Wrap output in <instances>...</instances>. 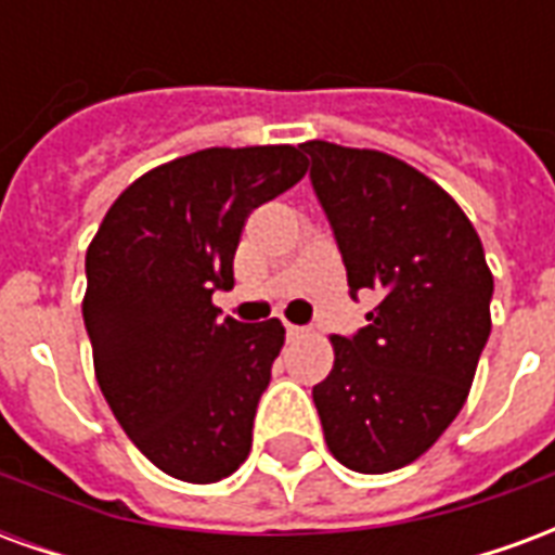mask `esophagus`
<instances>
[{
  "instance_id": "esophagus-1",
  "label": "esophagus",
  "mask_w": 555,
  "mask_h": 555,
  "mask_svg": "<svg viewBox=\"0 0 555 555\" xmlns=\"http://www.w3.org/2000/svg\"><path fill=\"white\" fill-rule=\"evenodd\" d=\"M302 333H306V330H302V326H297V324H285V336H288V338H300Z\"/></svg>"
}]
</instances>
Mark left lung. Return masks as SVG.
I'll use <instances>...</instances> for the list:
<instances>
[{
  "label": "left lung",
  "instance_id": "left-lung-1",
  "mask_svg": "<svg viewBox=\"0 0 555 555\" xmlns=\"http://www.w3.org/2000/svg\"><path fill=\"white\" fill-rule=\"evenodd\" d=\"M309 181L348 270L380 302L312 389L330 452L357 473L408 466L461 413L490 336V276L473 222L408 163L306 142Z\"/></svg>",
  "mask_w": 555,
  "mask_h": 555
}]
</instances>
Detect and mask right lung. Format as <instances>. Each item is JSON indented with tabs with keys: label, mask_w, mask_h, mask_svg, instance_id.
<instances>
[{
	"label": "right lung",
	"mask_w": 555,
	"mask_h": 555,
	"mask_svg": "<svg viewBox=\"0 0 555 555\" xmlns=\"http://www.w3.org/2000/svg\"><path fill=\"white\" fill-rule=\"evenodd\" d=\"M302 175L294 145L195 151L130 183L86 253L82 321L103 398L181 481H219L253 449L285 330L222 318L210 297L234 285L246 217Z\"/></svg>",
	"instance_id": "obj_1"
}]
</instances>
